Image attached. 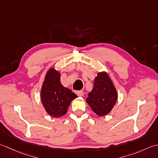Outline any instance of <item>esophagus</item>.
<instances>
[{
  "mask_svg": "<svg viewBox=\"0 0 158 158\" xmlns=\"http://www.w3.org/2000/svg\"><path fill=\"white\" fill-rule=\"evenodd\" d=\"M76 93L79 96V97H82L84 95V93L82 91H76Z\"/></svg>",
  "mask_w": 158,
  "mask_h": 158,
  "instance_id": "34e87169",
  "label": "esophagus"
}]
</instances>
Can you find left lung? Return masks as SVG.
Here are the masks:
<instances>
[{
    "instance_id": "obj_1",
    "label": "left lung",
    "mask_w": 158,
    "mask_h": 158,
    "mask_svg": "<svg viewBox=\"0 0 158 158\" xmlns=\"http://www.w3.org/2000/svg\"><path fill=\"white\" fill-rule=\"evenodd\" d=\"M86 102L99 117L108 114L117 100L114 84L106 72H99L94 80V86Z\"/></svg>"
}]
</instances>
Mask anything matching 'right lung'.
Masks as SVG:
<instances>
[{"label":"right lung","instance_id":"right-lung-1","mask_svg":"<svg viewBox=\"0 0 158 158\" xmlns=\"http://www.w3.org/2000/svg\"><path fill=\"white\" fill-rule=\"evenodd\" d=\"M76 98L78 96L74 93L62 85L58 71L54 68L48 71L41 87V99L48 114L55 118L62 117Z\"/></svg>","mask_w":158,"mask_h":158}]
</instances>
